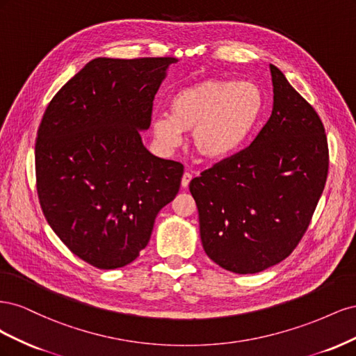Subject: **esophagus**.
<instances>
[{"mask_svg": "<svg viewBox=\"0 0 356 356\" xmlns=\"http://www.w3.org/2000/svg\"><path fill=\"white\" fill-rule=\"evenodd\" d=\"M190 181H191V174H190V172H184V175H182V179H181V187L187 188L188 184H190Z\"/></svg>", "mask_w": 356, "mask_h": 356, "instance_id": "1", "label": "esophagus"}]
</instances>
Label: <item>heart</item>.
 Segmentation results:
<instances>
[{"mask_svg": "<svg viewBox=\"0 0 356 356\" xmlns=\"http://www.w3.org/2000/svg\"><path fill=\"white\" fill-rule=\"evenodd\" d=\"M169 106L170 114L152 120L157 145L174 149L187 132L200 159L221 161L238 154L260 123L264 95L254 83L204 80L177 92Z\"/></svg>", "mask_w": 356, "mask_h": 356, "instance_id": "1", "label": "heart"}]
</instances>
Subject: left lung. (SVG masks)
Wrapping results in <instances>:
<instances>
[{
	"instance_id": "8db88e82",
	"label": "left lung",
	"mask_w": 356,
	"mask_h": 356,
	"mask_svg": "<svg viewBox=\"0 0 356 356\" xmlns=\"http://www.w3.org/2000/svg\"><path fill=\"white\" fill-rule=\"evenodd\" d=\"M273 110L252 145L191 179L203 250L233 273H258L294 251L328 174L319 115L270 65Z\"/></svg>"
}]
</instances>
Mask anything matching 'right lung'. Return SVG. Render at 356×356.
Returning <instances> with one entry per match:
<instances>
[{
    "label": "right lung",
    "mask_w": 356,
    "mask_h": 356,
    "mask_svg": "<svg viewBox=\"0 0 356 356\" xmlns=\"http://www.w3.org/2000/svg\"><path fill=\"white\" fill-rule=\"evenodd\" d=\"M175 58H96L56 93L35 144L41 209L59 239L98 268L132 263L159 211L175 199L181 163L153 156L141 132Z\"/></svg>",
    "instance_id": "right-lung-1"
}]
</instances>
